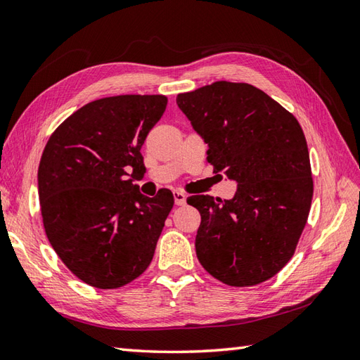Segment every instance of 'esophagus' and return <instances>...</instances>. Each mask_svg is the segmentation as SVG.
<instances>
[{
  "instance_id": "esophagus-1",
  "label": "esophagus",
  "mask_w": 360,
  "mask_h": 360,
  "mask_svg": "<svg viewBox=\"0 0 360 360\" xmlns=\"http://www.w3.org/2000/svg\"><path fill=\"white\" fill-rule=\"evenodd\" d=\"M173 196H174V204H176V205H184V204H186V200H187L186 193H182V192H174V193H173Z\"/></svg>"
}]
</instances>
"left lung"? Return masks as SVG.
I'll use <instances>...</instances> for the list:
<instances>
[{"label": "left lung", "instance_id": "1", "mask_svg": "<svg viewBox=\"0 0 360 360\" xmlns=\"http://www.w3.org/2000/svg\"><path fill=\"white\" fill-rule=\"evenodd\" d=\"M176 103L209 145L213 172L238 184L232 200L187 198L201 213L198 259L229 286L272 278L294 255L314 192L300 124L249 83L215 82Z\"/></svg>", "mask_w": 360, "mask_h": 360}]
</instances>
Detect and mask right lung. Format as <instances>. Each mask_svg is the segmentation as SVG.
<instances>
[{
	"instance_id": "add662e5",
	"label": "right lung",
	"mask_w": 360,
	"mask_h": 360,
	"mask_svg": "<svg viewBox=\"0 0 360 360\" xmlns=\"http://www.w3.org/2000/svg\"><path fill=\"white\" fill-rule=\"evenodd\" d=\"M167 102L160 94L89 102L58 125L43 150L38 196L46 236L89 286H125L155 255L173 193L160 188L143 196L134 179L145 172L141 148Z\"/></svg>"
}]
</instances>
